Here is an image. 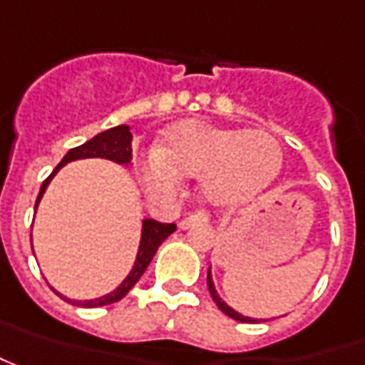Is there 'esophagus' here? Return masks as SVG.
<instances>
[{
    "label": "esophagus",
    "mask_w": 365,
    "mask_h": 365,
    "mask_svg": "<svg viewBox=\"0 0 365 365\" xmlns=\"http://www.w3.org/2000/svg\"><path fill=\"white\" fill-rule=\"evenodd\" d=\"M207 221H209V215H207V212L199 211V212H192V215L185 217L182 221L178 222V227H180V229H190L192 225H199V222H207Z\"/></svg>",
    "instance_id": "1"
}]
</instances>
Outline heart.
I'll use <instances>...</instances> for the list:
<instances>
[{
  "label": "heart",
  "mask_w": 365,
  "mask_h": 365,
  "mask_svg": "<svg viewBox=\"0 0 365 365\" xmlns=\"http://www.w3.org/2000/svg\"><path fill=\"white\" fill-rule=\"evenodd\" d=\"M279 168L281 146L269 132L182 120L138 163V177L154 195L173 192L180 178L199 177L207 202L237 207L263 192Z\"/></svg>",
  "instance_id": "obj_1"
}]
</instances>
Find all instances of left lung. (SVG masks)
<instances>
[{
  "mask_svg": "<svg viewBox=\"0 0 365 365\" xmlns=\"http://www.w3.org/2000/svg\"><path fill=\"white\" fill-rule=\"evenodd\" d=\"M207 285H209V291H211V297L212 302L217 303V307L221 309L222 314H227L229 317H233L237 322H243V324H257V319H251V317H245L243 314H239V312H235L231 305H227V303L222 302L221 297H219V293L215 289V283H212V277H211V267H209V273H207Z\"/></svg>",
  "mask_w": 365,
  "mask_h": 365,
  "instance_id": "obj_1",
  "label": "left lung"
}]
</instances>
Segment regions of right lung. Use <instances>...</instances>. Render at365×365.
I'll return each instance as SVG.
<instances>
[{
  "label": "right lung",
  "mask_w": 365,
  "mask_h": 365,
  "mask_svg": "<svg viewBox=\"0 0 365 365\" xmlns=\"http://www.w3.org/2000/svg\"><path fill=\"white\" fill-rule=\"evenodd\" d=\"M80 158H108V160H114V163H118V165H130V126H126V124L114 126V128H110V130H104L100 132V134H96V136L90 138L88 143L80 144V146H76L72 150H68V154L62 158V163L56 166L50 177L41 182L40 195H38V199H36V209H38L41 197H43V192H46V188L50 185V180L53 178V175H56L63 165H68V163H72V160H80ZM175 231H177V225H175V222H158L154 221V219H144L143 235H140V245H138V253H136L134 267H132L130 273L126 275V279L122 281L116 289L112 291V293L102 295V297H98V299H88V302H76V299L63 297L60 293H58V295L63 297L68 303H72V305H82V307H102V305H110V303L120 302V299L136 285V281L143 277V273L146 271V267L150 265V261H153L154 253H156V249L160 247V243L165 241L168 235L175 233Z\"/></svg>",
  "instance_id": "add662e5"
}]
</instances>
